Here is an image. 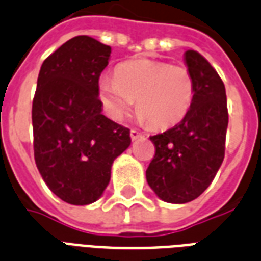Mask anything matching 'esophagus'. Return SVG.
<instances>
[{"label":"esophagus","instance_id":"esophagus-1","mask_svg":"<svg viewBox=\"0 0 261 261\" xmlns=\"http://www.w3.org/2000/svg\"><path fill=\"white\" fill-rule=\"evenodd\" d=\"M130 137H131V139L134 141V139L139 138V137H142V133H139L138 130H131L130 131Z\"/></svg>","mask_w":261,"mask_h":261}]
</instances>
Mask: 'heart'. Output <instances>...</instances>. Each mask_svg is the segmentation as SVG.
I'll return each instance as SVG.
<instances>
[{
	"mask_svg": "<svg viewBox=\"0 0 261 261\" xmlns=\"http://www.w3.org/2000/svg\"><path fill=\"white\" fill-rule=\"evenodd\" d=\"M194 79L184 65L139 59L117 65L115 76L98 82L105 111L120 120L137 98L138 117L154 128H168L184 120L194 99Z\"/></svg>",
	"mask_w": 261,
	"mask_h": 261,
	"instance_id": "heart-1",
	"label": "heart"
}]
</instances>
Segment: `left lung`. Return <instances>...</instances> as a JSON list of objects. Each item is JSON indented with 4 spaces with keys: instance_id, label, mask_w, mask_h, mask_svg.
Listing matches in <instances>:
<instances>
[{
    "instance_id": "8db88e82",
    "label": "left lung",
    "mask_w": 261,
    "mask_h": 261,
    "mask_svg": "<svg viewBox=\"0 0 261 261\" xmlns=\"http://www.w3.org/2000/svg\"><path fill=\"white\" fill-rule=\"evenodd\" d=\"M194 79L192 108L176 126L152 135L154 157L146 180L163 201L185 204L205 192L222 166L228 124L223 81L196 50L185 53Z\"/></svg>"
}]
</instances>
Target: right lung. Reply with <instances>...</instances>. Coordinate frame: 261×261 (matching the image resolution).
I'll return each instance as SVG.
<instances>
[{"label":"right lung","instance_id":"obj_1","mask_svg":"<svg viewBox=\"0 0 261 261\" xmlns=\"http://www.w3.org/2000/svg\"><path fill=\"white\" fill-rule=\"evenodd\" d=\"M111 46L87 35L69 39L43 61L33 99L34 157L47 188L63 201L87 205L111 179L130 130L102 115L98 79Z\"/></svg>","mask_w":261,"mask_h":261}]
</instances>
